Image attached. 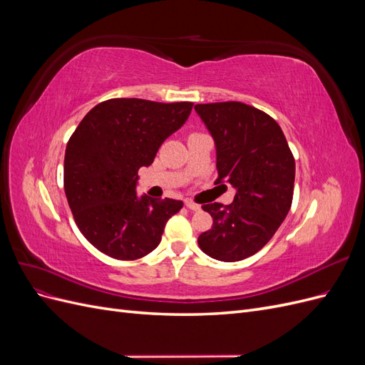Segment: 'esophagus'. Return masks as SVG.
Segmentation results:
<instances>
[{
    "mask_svg": "<svg viewBox=\"0 0 365 365\" xmlns=\"http://www.w3.org/2000/svg\"><path fill=\"white\" fill-rule=\"evenodd\" d=\"M185 207L189 208V210H192V212H200L201 210V205L200 204H196V202H193V201H190V200H185Z\"/></svg>",
    "mask_w": 365,
    "mask_h": 365,
    "instance_id": "obj_1",
    "label": "esophagus"
}]
</instances>
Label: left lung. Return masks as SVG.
Segmentation results:
<instances>
[{
    "instance_id": "8db88e82",
    "label": "left lung",
    "mask_w": 365,
    "mask_h": 365,
    "mask_svg": "<svg viewBox=\"0 0 365 365\" xmlns=\"http://www.w3.org/2000/svg\"><path fill=\"white\" fill-rule=\"evenodd\" d=\"M195 109L216 141V182L236 189L230 205H202L213 227L197 237V245L216 260H244L268 244L288 215L295 160L277 121L260 109L240 102Z\"/></svg>"
}]
</instances>
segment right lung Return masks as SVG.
Wrapping results in <instances>:
<instances>
[{
    "label": "right lung",
    "mask_w": 365,
    "mask_h": 365,
    "mask_svg": "<svg viewBox=\"0 0 365 365\" xmlns=\"http://www.w3.org/2000/svg\"><path fill=\"white\" fill-rule=\"evenodd\" d=\"M192 102L109 98L88 113L67 143L63 189L77 228L98 251L137 260L155 250L181 201L138 197V170L180 129Z\"/></svg>",
    "instance_id": "1"
}]
</instances>
